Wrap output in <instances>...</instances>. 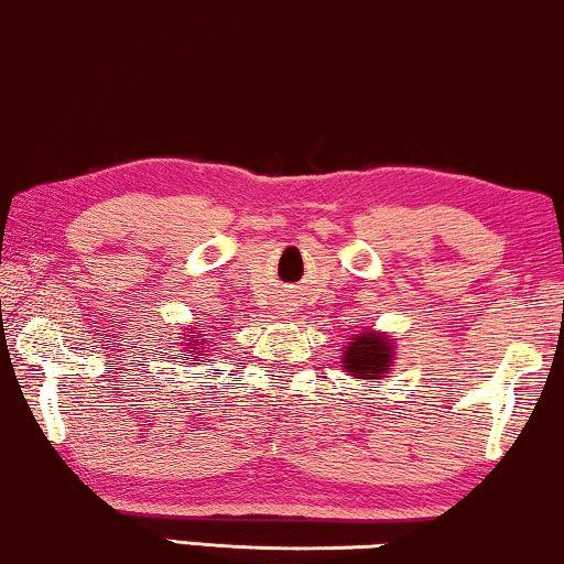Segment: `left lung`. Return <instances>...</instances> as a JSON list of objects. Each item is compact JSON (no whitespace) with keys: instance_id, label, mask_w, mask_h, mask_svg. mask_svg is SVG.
<instances>
[{"instance_id":"obj_1","label":"left lung","mask_w":564,"mask_h":564,"mask_svg":"<svg viewBox=\"0 0 564 564\" xmlns=\"http://www.w3.org/2000/svg\"><path fill=\"white\" fill-rule=\"evenodd\" d=\"M392 361V349L388 338L375 334H359L351 338V346L344 354L346 372L361 380H377L380 375H388Z\"/></svg>"}]
</instances>
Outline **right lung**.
I'll list each match as a JSON object with an SVG mask.
<instances>
[{
  "label": "right lung",
  "mask_w": 564,
  "mask_h": 564,
  "mask_svg": "<svg viewBox=\"0 0 564 564\" xmlns=\"http://www.w3.org/2000/svg\"><path fill=\"white\" fill-rule=\"evenodd\" d=\"M197 346H199V338H197V344H192V346H187V349H197ZM203 349H205V346H203ZM187 357H192V354H187ZM195 361H199V359H195Z\"/></svg>",
  "instance_id": "add662e5"
}]
</instances>
